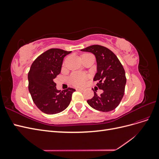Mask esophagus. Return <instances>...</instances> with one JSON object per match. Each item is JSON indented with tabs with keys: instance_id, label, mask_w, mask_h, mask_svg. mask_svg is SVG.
<instances>
[{
	"instance_id": "34e87169",
	"label": "esophagus",
	"mask_w": 159,
	"mask_h": 159,
	"mask_svg": "<svg viewBox=\"0 0 159 159\" xmlns=\"http://www.w3.org/2000/svg\"><path fill=\"white\" fill-rule=\"evenodd\" d=\"M76 89H77V90H80V91H84V88H77Z\"/></svg>"
}]
</instances>
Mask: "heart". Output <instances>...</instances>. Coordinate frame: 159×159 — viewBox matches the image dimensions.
<instances>
[{
  "mask_svg": "<svg viewBox=\"0 0 159 159\" xmlns=\"http://www.w3.org/2000/svg\"><path fill=\"white\" fill-rule=\"evenodd\" d=\"M86 76L79 73H74L72 74L70 78V82L74 85H82L85 84Z\"/></svg>",
  "mask_w": 159,
  "mask_h": 159,
  "instance_id": "b5f03b06",
  "label": "heart"
}]
</instances>
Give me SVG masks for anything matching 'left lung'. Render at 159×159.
Returning <instances> with one entry per match:
<instances>
[{
	"label": "left lung",
	"instance_id": "left-lung-1",
	"mask_svg": "<svg viewBox=\"0 0 159 159\" xmlns=\"http://www.w3.org/2000/svg\"><path fill=\"white\" fill-rule=\"evenodd\" d=\"M91 52L97 61V73L93 81L103 90L100 95L94 91V96L87 101L91 107L103 112L111 111L119 105L123 97L126 84L125 71L114 53L107 48L92 45L81 50Z\"/></svg>",
	"mask_w": 159,
	"mask_h": 159
}]
</instances>
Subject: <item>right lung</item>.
Segmentation results:
<instances>
[{"mask_svg": "<svg viewBox=\"0 0 159 159\" xmlns=\"http://www.w3.org/2000/svg\"><path fill=\"white\" fill-rule=\"evenodd\" d=\"M71 52L51 48L33 61L28 74V90L36 107L46 114L61 112L68 107L75 89H56L54 79L59 75L64 57Z\"/></svg>", "mask_w": 159, "mask_h": 159, "instance_id": "right-lung-1", "label": "right lung"}]
</instances>
